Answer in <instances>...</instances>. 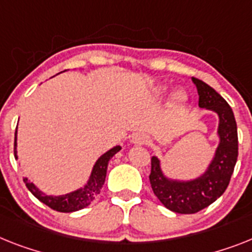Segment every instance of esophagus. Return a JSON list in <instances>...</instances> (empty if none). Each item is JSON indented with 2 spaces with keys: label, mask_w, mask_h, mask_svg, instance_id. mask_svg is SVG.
I'll return each instance as SVG.
<instances>
[{
  "label": "esophagus",
  "mask_w": 252,
  "mask_h": 252,
  "mask_svg": "<svg viewBox=\"0 0 252 252\" xmlns=\"http://www.w3.org/2000/svg\"><path fill=\"white\" fill-rule=\"evenodd\" d=\"M132 142L137 146H142L145 145V143L149 142V137L146 136V134H143V133H137V134L133 136Z\"/></svg>",
  "instance_id": "esophagus-1"
}]
</instances>
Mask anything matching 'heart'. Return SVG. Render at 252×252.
Masks as SVG:
<instances>
[{
	"mask_svg": "<svg viewBox=\"0 0 252 252\" xmlns=\"http://www.w3.org/2000/svg\"><path fill=\"white\" fill-rule=\"evenodd\" d=\"M165 91H166V87L160 86V87H158V88H156V94H164ZM185 100H186V94H183V92H178V94H175L174 102L177 103V105H181V103L183 102Z\"/></svg>",
	"mask_w": 252,
	"mask_h": 252,
	"instance_id": "heart-1",
	"label": "heart"
}]
</instances>
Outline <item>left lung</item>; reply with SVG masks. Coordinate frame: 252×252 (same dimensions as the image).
I'll return each mask as SVG.
<instances>
[{
  "label": "left lung",
  "instance_id": "8db88e82",
  "mask_svg": "<svg viewBox=\"0 0 252 252\" xmlns=\"http://www.w3.org/2000/svg\"><path fill=\"white\" fill-rule=\"evenodd\" d=\"M198 92V106L213 110L219 116L218 134L220 143L208 170L198 178L189 182L168 179L161 172L160 161L151 158L150 183L156 197L169 210L179 214H194L219 198L229 185L238 156L237 124L233 111L214 88L192 78Z\"/></svg>",
  "mask_w": 252,
  "mask_h": 252
}]
</instances>
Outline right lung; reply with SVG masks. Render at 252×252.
<instances>
[{
	"label": "right lung",
	"instance_id": "right-lung-1",
	"mask_svg": "<svg viewBox=\"0 0 252 252\" xmlns=\"http://www.w3.org/2000/svg\"><path fill=\"white\" fill-rule=\"evenodd\" d=\"M120 149H122L120 146H115L114 149L105 152L94 164L88 183L83 188L71 192V193L64 194V196H47L42 191H39L32 182H29L28 178H24V183L29 191L33 193V196H35L39 201L47 205L52 210L60 211V213H73V211L80 210V209L87 208L100 194L101 188H102L105 178H106L109 160L115 155L116 152L120 151ZM14 154L15 158H18L16 156V132H15Z\"/></svg>",
	"mask_w": 252,
	"mask_h": 252
}]
</instances>
